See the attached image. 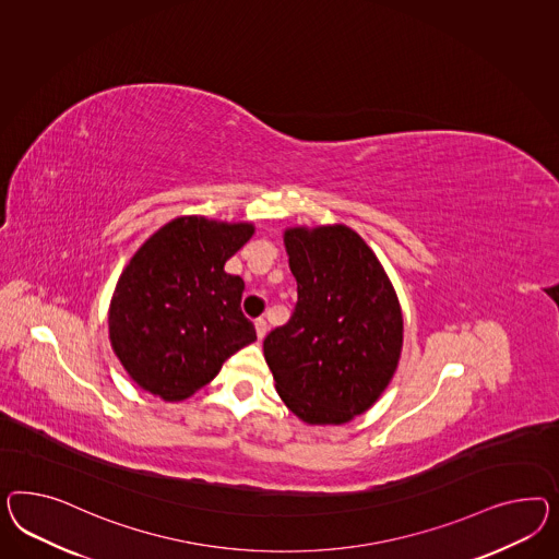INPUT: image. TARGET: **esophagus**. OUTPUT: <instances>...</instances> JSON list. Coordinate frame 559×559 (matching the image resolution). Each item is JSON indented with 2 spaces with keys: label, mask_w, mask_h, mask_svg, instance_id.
<instances>
[{
  "label": "esophagus",
  "mask_w": 559,
  "mask_h": 559,
  "mask_svg": "<svg viewBox=\"0 0 559 559\" xmlns=\"http://www.w3.org/2000/svg\"><path fill=\"white\" fill-rule=\"evenodd\" d=\"M254 328H257L258 340H262V337L269 333V323H266V319H257Z\"/></svg>",
  "instance_id": "1"
}]
</instances>
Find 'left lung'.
Returning <instances> with one entry per match:
<instances>
[{
	"label": "left lung",
	"instance_id": "left-lung-1",
	"mask_svg": "<svg viewBox=\"0 0 559 559\" xmlns=\"http://www.w3.org/2000/svg\"><path fill=\"white\" fill-rule=\"evenodd\" d=\"M285 246L299 299L264 340L276 393L309 425L352 421L399 366L403 313L393 283L352 227H288Z\"/></svg>",
	"mask_w": 559,
	"mask_h": 559
}]
</instances>
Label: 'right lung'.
I'll use <instances>...</instances> for the list:
<instances>
[{"instance_id": "right-lung-1", "label": "right lung", "mask_w": 559, "mask_h": 559, "mask_svg": "<svg viewBox=\"0 0 559 559\" xmlns=\"http://www.w3.org/2000/svg\"><path fill=\"white\" fill-rule=\"evenodd\" d=\"M254 226L185 215L138 248L109 302V342L140 389L182 401L257 340L243 281L224 271Z\"/></svg>"}]
</instances>
